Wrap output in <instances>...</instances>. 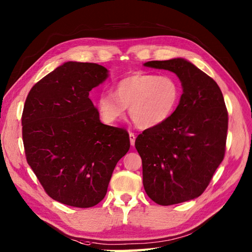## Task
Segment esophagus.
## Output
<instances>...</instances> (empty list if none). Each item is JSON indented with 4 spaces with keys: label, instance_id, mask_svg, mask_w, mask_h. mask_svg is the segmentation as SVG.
Wrapping results in <instances>:
<instances>
[{
    "label": "esophagus",
    "instance_id": "esophagus-1",
    "mask_svg": "<svg viewBox=\"0 0 252 252\" xmlns=\"http://www.w3.org/2000/svg\"><path fill=\"white\" fill-rule=\"evenodd\" d=\"M129 137H130V143H131V145H132V146H134V145H135V138H136L135 134H134V133L130 132V133H129Z\"/></svg>",
    "mask_w": 252,
    "mask_h": 252
}]
</instances>
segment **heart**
<instances>
[{
  "label": "heart",
  "instance_id": "1",
  "mask_svg": "<svg viewBox=\"0 0 252 252\" xmlns=\"http://www.w3.org/2000/svg\"><path fill=\"white\" fill-rule=\"evenodd\" d=\"M180 95V85L171 76L136 72L121 79L115 93L99 95L97 109L106 123H114L130 107V117L136 126L153 129L170 119Z\"/></svg>",
  "mask_w": 252,
  "mask_h": 252
}]
</instances>
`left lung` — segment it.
<instances>
[{
  "instance_id": "8db88e82",
  "label": "left lung",
  "mask_w": 252,
  "mask_h": 252,
  "mask_svg": "<svg viewBox=\"0 0 252 252\" xmlns=\"http://www.w3.org/2000/svg\"><path fill=\"white\" fill-rule=\"evenodd\" d=\"M145 67L175 73L183 93L168 121L135 140L143 185L158 205L199 197L225 153L228 116L217 82L185 58L153 61Z\"/></svg>"
}]
</instances>
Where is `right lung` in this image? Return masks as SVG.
<instances>
[{
	"mask_svg": "<svg viewBox=\"0 0 252 252\" xmlns=\"http://www.w3.org/2000/svg\"><path fill=\"white\" fill-rule=\"evenodd\" d=\"M108 77L98 63L66 62L27 96V161L47 195L63 205L90 208L103 200L117 162L130 149L127 132L101 123L89 98Z\"/></svg>",
	"mask_w": 252,
	"mask_h": 252,
	"instance_id": "obj_1",
	"label": "right lung"
}]
</instances>
